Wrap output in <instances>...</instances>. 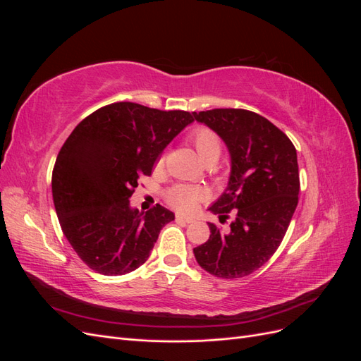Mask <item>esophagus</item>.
<instances>
[{
	"label": "esophagus",
	"instance_id": "esophagus-1",
	"mask_svg": "<svg viewBox=\"0 0 361 361\" xmlns=\"http://www.w3.org/2000/svg\"><path fill=\"white\" fill-rule=\"evenodd\" d=\"M176 221H178V223H182V224H190V223H192L194 220H192V218H190V216L176 215Z\"/></svg>",
	"mask_w": 361,
	"mask_h": 361
}]
</instances>
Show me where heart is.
<instances>
[{
  "label": "heart",
  "instance_id": "heart-1",
  "mask_svg": "<svg viewBox=\"0 0 361 361\" xmlns=\"http://www.w3.org/2000/svg\"><path fill=\"white\" fill-rule=\"evenodd\" d=\"M191 143L199 158L206 162H215L221 155V141L209 128H197L191 134ZM162 159L159 161V164ZM203 197V191L192 185H176L167 192L169 203L180 212H191Z\"/></svg>",
  "mask_w": 361,
  "mask_h": 361
}]
</instances>
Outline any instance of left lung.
Here are the masks:
<instances>
[{
  "instance_id": "obj_1",
  "label": "left lung",
  "mask_w": 361,
  "mask_h": 361,
  "mask_svg": "<svg viewBox=\"0 0 361 361\" xmlns=\"http://www.w3.org/2000/svg\"><path fill=\"white\" fill-rule=\"evenodd\" d=\"M224 141L231 154L227 188L209 207L228 232L207 223L211 235L194 248L197 264L209 274L239 279L267 264L276 253L298 204L297 150L285 133L253 111L235 108L192 113Z\"/></svg>"
}]
</instances>
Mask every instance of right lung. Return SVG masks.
I'll use <instances>...</instances> for the list:
<instances>
[{
  "mask_svg": "<svg viewBox=\"0 0 361 361\" xmlns=\"http://www.w3.org/2000/svg\"><path fill=\"white\" fill-rule=\"evenodd\" d=\"M192 122L187 111L116 102L87 116L64 141L52 171V199L64 236L87 267L122 276L147 260L174 214L161 204L140 212L129 199Z\"/></svg>",
  "mask_w": 361,
  "mask_h": 361,
  "instance_id": "right-lung-1",
  "label": "right lung"
}]
</instances>
